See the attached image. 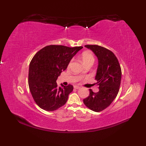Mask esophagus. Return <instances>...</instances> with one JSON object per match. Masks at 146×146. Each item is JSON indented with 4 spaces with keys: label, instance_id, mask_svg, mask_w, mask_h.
<instances>
[{
    "label": "esophagus",
    "instance_id": "obj_1",
    "mask_svg": "<svg viewBox=\"0 0 146 146\" xmlns=\"http://www.w3.org/2000/svg\"><path fill=\"white\" fill-rule=\"evenodd\" d=\"M74 88H75V89H79V88H80V86H77V85H75V86H74Z\"/></svg>",
    "mask_w": 146,
    "mask_h": 146
}]
</instances>
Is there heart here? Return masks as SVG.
Returning <instances> with one entry per match:
<instances>
[{
  "instance_id": "1",
  "label": "heart",
  "mask_w": 146,
  "mask_h": 146,
  "mask_svg": "<svg viewBox=\"0 0 146 146\" xmlns=\"http://www.w3.org/2000/svg\"><path fill=\"white\" fill-rule=\"evenodd\" d=\"M82 60L85 65L88 63H94L95 61V57L94 55L91 52H88V51H85L83 52L82 54ZM73 60H70V61L68 63V66H70V64L72 63ZM82 73H84V71H83Z\"/></svg>"
}]
</instances>
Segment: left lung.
<instances>
[{
    "label": "left lung",
    "mask_w": 146,
    "mask_h": 146,
    "mask_svg": "<svg viewBox=\"0 0 146 146\" xmlns=\"http://www.w3.org/2000/svg\"><path fill=\"white\" fill-rule=\"evenodd\" d=\"M94 52L98 60L95 79L99 91L94 93L90 89V95L83 103L90 109L99 112L107 108L119 93L122 71L115 55L109 49L98 45H85Z\"/></svg>",
    "instance_id": "1"
}]
</instances>
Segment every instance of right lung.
I'll use <instances>...</instances> for the list:
<instances>
[{
  "instance_id": "add662e5",
  "label": "right lung",
  "mask_w": 146,
  "mask_h": 146,
  "mask_svg": "<svg viewBox=\"0 0 146 146\" xmlns=\"http://www.w3.org/2000/svg\"><path fill=\"white\" fill-rule=\"evenodd\" d=\"M82 46L49 45L34 56L29 68L28 84L34 100L42 109L52 111L66 103L73 86L58 87L56 80Z\"/></svg>"
}]
</instances>
